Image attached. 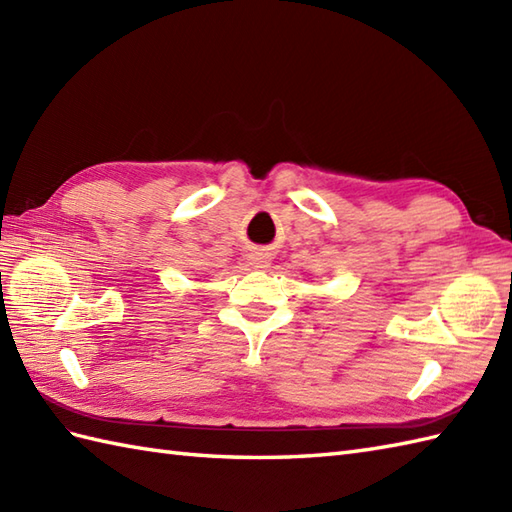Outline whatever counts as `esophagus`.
<instances>
[{
  "instance_id": "obj_1",
  "label": "esophagus",
  "mask_w": 512,
  "mask_h": 512,
  "mask_svg": "<svg viewBox=\"0 0 512 512\" xmlns=\"http://www.w3.org/2000/svg\"><path fill=\"white\" fill-rule=\"evenodd\" d=\"M248 264L257 268V270H264L270 266V255L268 253H250L248 255Z\"/></svg>"
}]
</instances>
